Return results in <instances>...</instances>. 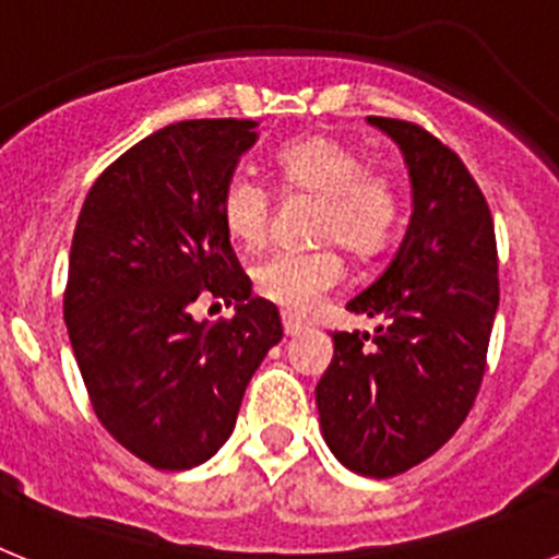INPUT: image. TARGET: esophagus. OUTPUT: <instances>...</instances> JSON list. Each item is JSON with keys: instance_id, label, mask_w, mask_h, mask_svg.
<instances>
[{"instance_id": "1", "label": "esophagus", "mask_w": 559, "mask_h": 559, "mask_svg": "<svg viewBox=\"0 0 559 559\" xmlns=\"http://www.w3.org/2000/svg\"><path fill=\"white\" fill-rule=\"evenodd\" d=\"M283 330H285V335H299L308 330V324H305L302 319H296V316L283 313Z\"/></svg>"}]
</instances>
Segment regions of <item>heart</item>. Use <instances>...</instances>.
<instances>
[{
	"mask_svg": "<svg viewBox=\"0 0 559 559\" xmlns=\"http://www.w3.org/2000/svg\"><path fill=\"white\" fill-rule=\"evenodd\" d=\"M276 173L288 192L319 199L313 235L322 243H338L358 257H369L389 243L400 221V192L392 176L367 170L364 159L344 142L330 136H302L276 153ZM221 221L226 235L246 249L269 237L271 195L249 173H235L221 190ZM344 276L333 249L276 251L257 265V296L288 313H308Z\"/></svg>",
	"mask_w": 559,
	"mask_h": 559,
	"instance_id": "1",
	"label": "heart"
}]
</instances>
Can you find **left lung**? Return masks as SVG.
Listing matches in <instances>:
<instances>
[{
	"instance_id": "obj_1",
	"label": "left lung",
	"mask_w": 559,
	"mask_h": 559,
	"mask_svg": "<svg viewBox=\"0 0 559 559\" xmlns=\"http://www.w3.org/2000/svg\"><path fill=\"white\" fill-rule=\"evenodd\" d=\"M367 122L403 153L412 218L386 271L347 302L380 319L374 335L333 333L316 406L344 467L389 478L437 453L473 408L498 310V254L490 206L456 153L414 122Z\"/></svg>"
}]
</instances>
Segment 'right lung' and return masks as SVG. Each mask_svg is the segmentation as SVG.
<instances>
[{
    "instance_id": "add662e5",
    "label": "right lung",
    "mask_w": 559,
    "mask_h": 559,
    "mask_svg": "<svg viewBox=\"0 0 559 559\" xmlns=\"http://www.w3.org/2000/svg\"><path fill=\"white\" fill-rule=\"evenodd\" d=\"M254 142V120L162 128L103 170L78 215L63 296L72 353L103 428L156 471L221 451L251 374L283 338L221 221V190ZM199 295L236 316L195 323Z\"/></svg>"
}]
</instances>
